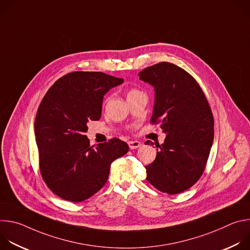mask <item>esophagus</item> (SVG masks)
<instances>
[{"label": "esophagus", "mask_w": 250, "mask_h": 250, "mask_svg": "<svg viewBox=\"0 0 250 250\" xmlns=\"http://www.w3.org/2000/svg\"><path fill=\"white\" fill-rule=\"evenodd\" d=\"M128 146L130 149H136L141 146V144L137 140H132V141H128Z\"/></svg>", "instance_id": "obj_1"}]
</instances>
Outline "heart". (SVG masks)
<instances>
[{
    "instance_id": "obj_1",
    "label": "heart",
    "mask_w": 250,
    "mask_h": 250,
    "mask_svg": "<svg viewBox=\"0 0 250 250\" xmlns=\"http://www.w3.org/2000/svg\"><path fill=\"white\" fill-rule=\"evenodd\" d=\"M140 93H142V92L139 91L138 89H134V88L129 89L128 92H127V99H128V98H131V97H133V96H136V95H138V94H140Z\"/></svg>"
}]
</instances>
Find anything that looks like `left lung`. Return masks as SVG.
Returning <instances> with one entry per match:
<instances>
[{
    "instance_id": "8db88e82",
    "label": "left lung",
    "mask_w": 250,
    "mask_h": 250,
    "mask_svg": "<svg viewBox=\"0 0 250 250\" xmlns=\"http://www.w3.org/2000/svg\"><path fill=\"white\" fill-rule=\"evenodd\" d=\"M138 76L154 88L150 122L166 133L155 160L146 166V180L163 193L184 192L200 179L208 158L213 140L209 104L197 81L175 64L160 62Z\"/></svg>"
}]
</instances>
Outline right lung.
Listing matches in <instances>:
<instances>
[{
  "mask_svg": "<svg viewBox=\"0 0 250 250\" xmlns=\"http://www.w3.org/2000/svg\"><path fill=\"white\" fill-rule=\"evenodd\" d=\"M124 79L103 72L68 73L43 97L34 122L41 173L58 197L82 202L108 180L111 164L128 151L119 138L90 146L85 132L89 121H99L105 93Z\"/></svg>",
  "mask_w": 250,
  "mask_h": 250,
  "instance_id": "1",
  "label": "right lung"
}]
</instances>
